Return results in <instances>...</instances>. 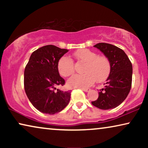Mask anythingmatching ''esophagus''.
<instances>
[{
	"label": "esophagus",
	"mask_w": 148,
	"mask_h": 148,
	"mask_svg": "<svg viewBox=\"0 0 148 148\" xmlns=\"http://www.w3.org/2000/svg\"><path fill=\"white\" fill-rule=\"evenodd\" d=\"M82 90L83 91H84V92H89V91L90 90V89H88V88H82Z\"/></svg>",
	"instance_id": "obj_1"
}]
</instances>
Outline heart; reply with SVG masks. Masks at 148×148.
Segmentation results:
<instances>
[{
	"label": "heart",
	"instance_id": "obj_1",
	"mask_svg": "<svg viewBox=\"0 0 148 148\" xmlns=\"http://www.w3.org/2000/svg\"><path fill=\"white\" fill-rule=\"evenodd\" d=\"M75 57L85 63L82 75H75L67 82L70 88H85L91 86L96 80L102 82L108 77L111 71V64L106 56L98 55L89 49L79 50L74 54ZM58 70L62 76L69 77L75 73V68L73 60L64 56L58 62Z\"/></svg>",
	"mask_w": 148,
	"mask_h": 148
}]
</instances>
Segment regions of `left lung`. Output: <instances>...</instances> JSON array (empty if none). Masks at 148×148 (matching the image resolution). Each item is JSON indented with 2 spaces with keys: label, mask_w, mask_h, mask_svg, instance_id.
<instances>
[{
  "label": "left lung",
  "mask_w": 148,
  "mask_h": 148,
  "mask_svg": "<svg viewBox=\"0 0 148 148\" xmlns=\"http://www.w3.org/2000/svg\"><path fill=\"white\" fill-rule=\"evenodd\" d=\"M103 52L111 64V71L104 88L99 90V96L92 104L102 110L119 106L128 96L132 84L133 67L125 52L116 46L98 43L94 46Z\"/></svg>",
  "instance_id": "obj_1"
}]
</instances>
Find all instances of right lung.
Returning a JSON list of instances; mask_svg holds the SVG:
<instances>
[{"label": "right lung", "mask_w": 148, "mask_h": 148, "mask_svg": "<svg viewBox=\"0 0 148 148\" xmlns=\"http://www.w3.org/2000/svg\"><path fill=\"white\" fill-rule=\"evenodd\" d=\"M69 51L54 45L38 48L32 54L24 71V89L32 105L44 114H54L67 106L71 91L56 87L65 84L60 76L58 62Z\"/></svg>", "instance_id": "right-lung-1"}]
</instances>
